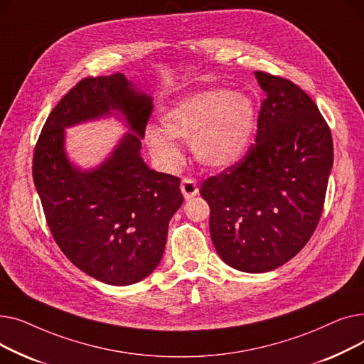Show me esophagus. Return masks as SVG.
Segmentation results:
<instances>
[{"instance_id":"34e87169","label":"esophagus","mask_w":364,"mask_h":364,"mask_svg":"<svg viewBox=\"0 0 364 364\" xmlns=\"http://www.w3.org/2000/svg\"><path fill=\"white\" fill-rule=\"evenodd\" d=\"M181 193L184 196V199H192L193 196H196L199 193V187L196 184L195 180L192 178H183L181 180Z\"/></svg>"}]
</instances>
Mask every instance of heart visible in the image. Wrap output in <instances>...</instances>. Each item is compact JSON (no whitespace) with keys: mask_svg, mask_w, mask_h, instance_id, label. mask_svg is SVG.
I'll use <instances>...</instances> for the list:
<instances>
[{"mask_svg":"<svg viewBox=\"0 0 364 364\" xmlns=\"http://www.w3.org/2000/svg\"><path fill=\"white\" fill-rule=\"evenodd\" d=\"M255 105L250 95L225 88L190 92L162 112V127H147L146 141L155 159L177 168L183 153L176 140L190 143L198 162L223 169L239 162L255 129Z\"/></svg>","mask_w":364,"mask_h":364,"instance_id":"heart-1","label":"heart"}]
</instances>
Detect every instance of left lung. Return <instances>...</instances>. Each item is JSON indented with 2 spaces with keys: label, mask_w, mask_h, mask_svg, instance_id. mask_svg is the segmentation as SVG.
Wrapping results in <instances>:
<instances>
[{
  "label": "left lung",
  "mask_w": 364,
  "mask_h": 364,
  "mask_svg": "<svg viewBox=\"0 0 364 364\" xmlns=\"http://www.w3.org/2000/svg\"><path fill=\"white\" fill-rule=\"evenodd\" d=\"M265 99L255 143L200 195L220 258L245 273H265L294 258L313 236L333 165L328 122L292 81L255 72Z\"/></svg>",
  "instance_id": "1"
}]
</instances>
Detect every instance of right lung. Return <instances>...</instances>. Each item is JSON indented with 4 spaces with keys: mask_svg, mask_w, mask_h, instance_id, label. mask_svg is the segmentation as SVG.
Masks as SVG:
<instances>
[{
    "mask_svg": "<svg viewBox=\"0 0 364 364\" xmlns=\"http://www.w3.org/2000/svg\"><path fill=\"white\" fill-rule=\"evenodd\" d=\"M151 97L124 73L81 80L55 105L33 150L32 176L50 232L68 259L114 286L147 277L161 262L168 224L183 203L180 178L140 156ZM119 109L132 132L97 168L81 171L64 151V128Z\"/></svg>",
    "mask_w": 364,
    "mask_h": 364,
    "instance_id": "right-lung-1",
    "label": "right lung"
}]
</instances>
